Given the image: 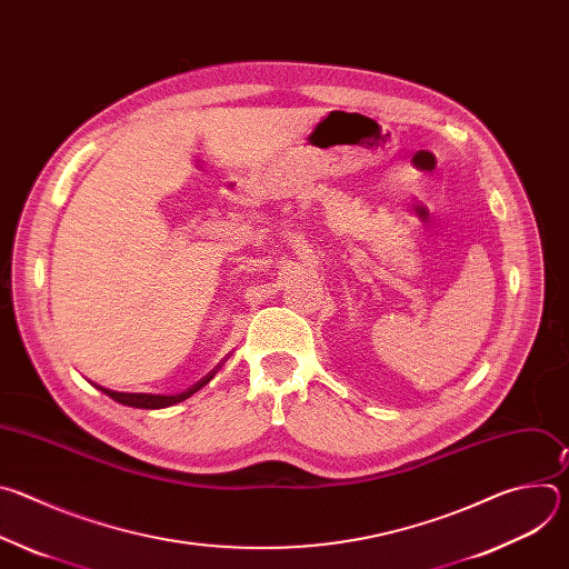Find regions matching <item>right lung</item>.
<instances>
[{
  "label": "right lung",
  "mask_w": 569,
  "mask_h": 569,
  "mask_svg": "<svg viewBox=\"0 0 569 569\" xmlns=\"http://www.w3.org/2000/svg\"><path fill=\"white\" fill-rule=\"evenodd\" d=\"M220 365H222V362H220ZM220 365H218L213 371H209L202 380H198L193 387H189V389L182 391V393H173V396H161V393H126V391H112V389H103V387H101V391L108 393L112 400H117V402H121V405H128V408L161 410V408H169V405H176V402L189 398V396L196 393L200 387H204V385L216 376V371L220 369Z\"/></svg>",
  "instance_id": "add662e5"
}]
</instances>
